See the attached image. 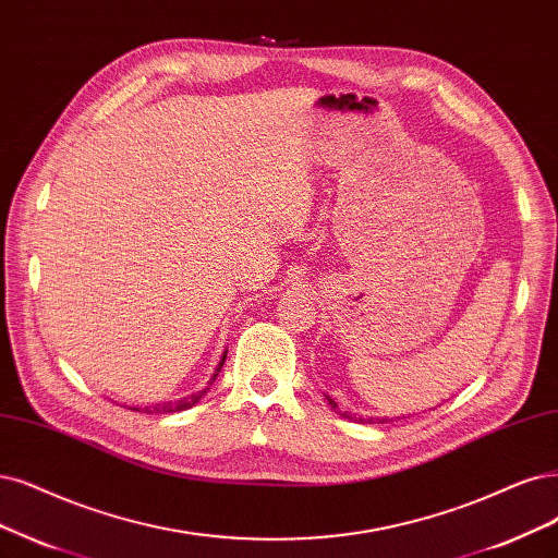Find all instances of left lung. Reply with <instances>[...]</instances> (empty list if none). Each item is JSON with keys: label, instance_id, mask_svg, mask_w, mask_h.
Listing matches in <instances>:
<instances>
[{"label": "left lung", "instance_id": "obj_1", "mask_svg": "<svg viewBox=\"0 0 558 558\" xmlns=\"http://www.w3.org/2000/svg\"><path fill=\"white\" fill-rule=\"evenodd\" d=\"M326 400H328V404H331V407H333V409H336V407H338V404H336V402H333V400H331V398H328V396H326ZM342 416H344V418H352V416H349V414H347V411H344V414H342ZM359 421H363V418H359ZM367 423H375V418H369V421H367ZM379 423H384V421H379Z\"/></svg>", "mask_w": 558, "mask_h": 558}]
</instances>
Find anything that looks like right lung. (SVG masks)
Returning a JSON list of instances; mask_svg holds the SVG:
<instances>
[{
  "label": "right lung",
  "mask_w": 558,
  "mask_h": 558,
  "mask_svg": "<svg viewBox=\"0 0 558 558\" xmlns=\"http://www.w3.org/2000/svg\"><path fill=\"white\" fill-rule=\"evenodd\" d=\"M225 359H227V352L222 354V359H220V363H218L216 373H214V377H211V381H209V384H214V379L218 377V373H220V367H222ZM206 390H209V388H204L202 393H195V396H189V398H181V400H174V402H162V404L144 407V409H140V407H131V409H133V411H144V414H174V411H183V409H191V407H195V404L202 400V396L206 393Z\"/></svg>",
  "instance_id": "right-lung-1"
}]
</instances>
